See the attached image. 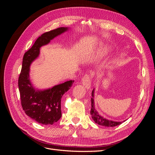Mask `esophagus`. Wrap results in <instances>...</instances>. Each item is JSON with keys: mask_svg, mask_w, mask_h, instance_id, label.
Wrapping results in <instances>:
<instances>
[{"mask_svg": "<svg viewBox=\"0 0 155 155\" xmlns=\"http://www.w3.org/2000/svg\"><path fill=\"white\" fill-rule=\"evenodd\" d=\"M91 76L90 75L86 74L82 78V83L87 89H89L91 86Z\"/></svg>", "mask_w": 155, "mask_h": 155, "instance_id": "1", "label": "esophagus"}]
</instances>
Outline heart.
<instances>
[{
	"instance_id": "obj_1",
	"label": "heart",
	"mask_w": 155,
	"mask_h": 155,
	"mask_svg": "<svg viewBox=\"0 0 155 155\" xmlns=\"http://www.w3.org/2000/svg\"><path fill=\"white\" fill-rule=\"evenodd\" d=\"M109 49H110V46H106L105 47V48H104V53H107V51L109 50Z\"/></svg>"
}]
</instances>
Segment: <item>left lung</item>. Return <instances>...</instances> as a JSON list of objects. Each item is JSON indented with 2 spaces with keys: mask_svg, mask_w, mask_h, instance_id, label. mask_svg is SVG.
<instances>
[{
  "mask_svg": "<svg viewBox=\"0 0 155 155\" xmlns=\"http://www.w3.org/2000/svg\"><path fill=\"white\" fill-rule=\"evenodd\" d=\"M94 90H93L92 92V96L91 98V114L92 116V118L94 121V122L97 124L102 125L104 127H115L118 125H120L122 122L121 121H114L107 120L104 117L98 114L97 111L95 110L94 107Z\"/></svg>",
  "mask_w": 155,
  "mask_h": 155,
  "instance_id": "8db88e82",
  "label": "left lung"
}]
</instances>
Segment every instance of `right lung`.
I'll return each instance as SVG.
<instances>
[{"instance_id":"obj_1","label":"right lung","mask_w":155,"mask_h":155,"mask_svg":"<svg viewBox=\"0 0 155 155\" xmlns=\"http://www.w3.org/2000/svg\"><path fill=\"white\" fill-rule=\"evenodd\" d=\"M67 30L68 28L61 27L44 33L23 56L18 80L21 105L26 114L43 125H52L61 118L62 96L72 87L74 81L70 80L46 90H36L30 80V66L39 56L42 46L48 44L54 37Z\"/></svg>"}]
</instances>
